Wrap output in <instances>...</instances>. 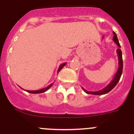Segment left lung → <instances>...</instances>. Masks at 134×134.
Wrapping results in <instances>:
<instances>
[{
    "label": "left lung",
    "mask_w": 134,
    "mask_h": 134,
    "mask_svg": "<svg viewBox=\"0 0 134 134\" xmlns=\"http://www.w3.org/2000/svg\"><path fill=\"white\" fill-rule=\"evenodd\" d=\"M113 40L114 41L115 43L119 46V48H121L120 44L119 43V41H118V37L115 32H113ZM117 54L118 55V64H119V66H118V69L117 72H116L114 78L112 80V81L107 85L106 87H105L104 88H103L102 90H100V91H88L85 90V88H82L83 91H85V93H87V94H94V95H102V94H105L108 93L109 92L111 91L114 88L115 86L117 85V84L118 83V82L119 81V79L121 78V76L122 74V71H123V59H122V53H121V50L120 49H117Z\"/></svg>",
    "instance_id": "left-lung-1"
}]
</instances>
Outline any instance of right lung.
I'll return each instance as SVG.
<instances>
[{"label": "right lung", "instance_id": "obj_1", "mask_svg": "<svg viewBox=\"0 0 134 134\" xmlns=\"http://www.w3.org/2000/svg\"><path fill=\"white\" fill-rule=\"evenodd\" d=\"M66 64V63H64V64H60V67H59L58 70V73L61 70V69H62V68H63L64 66ZM53 85H54V83L51 84L50 85H49V86H47V87H46V88H41V89H40V90H37V91H27V90H26V91H27V92H28V93H33V94L42 93H44V92H46V91H48V90L49 89V88H50L51 86H52Z\"/></svg>", "mask_w": 134, "mask_h": 134}]
</instances>
